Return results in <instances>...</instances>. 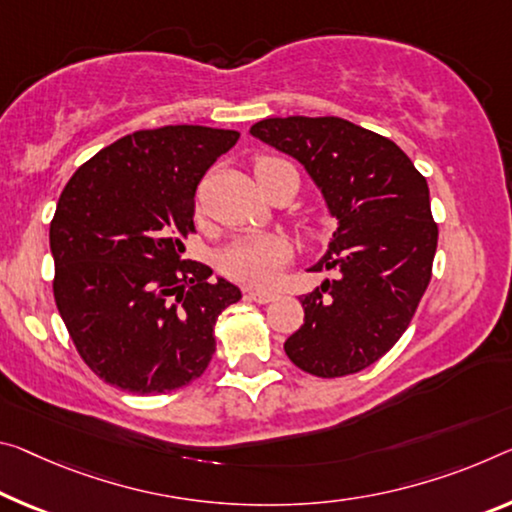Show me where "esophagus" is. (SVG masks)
<instances>
[{
	"mask_svg": "<svg viewBox=\"0 0 512 512\" xmlns=\"http://www.w3.org/2000/svg\"><path fill=\"white\" fill-rule=\"evenodd\" d=\"M248 298L255 300V303H271L275 294L273 291H248Z\"/></svg>",
	"mask_w": 512,
	"mask_h": 512,
	"instance_id": "34e87169",
	"label": "esophagus"
}]
</instances>
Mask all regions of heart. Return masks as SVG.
Instances as JSON below:
<instances>
[{
	"instance_id": "obj_1",
	"label": "heart",
	"mask_w": 512,
	"mask_h": 512,
	"mask_svg": "<svg viewBox=\"0 0 512 512\" xmlns=\"http://www.w3.org/2000/svg\"><path fill=\"white\" fill-rule=\"evenodd\" d=\"M271 164H280V159L266 157L255 164V173ZM291 257V248L280 237H246L227 246L218 264L227 278L248 287H271L280 278V271Z\"/></svg>"
}]
</instances>
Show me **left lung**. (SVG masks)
Returning <instances> with one entry per match:
<instances>
[{
    "instance_id": "obj_1",
    "label": "left lung",
    "mask_w": 512,
    "mask_h": 512,
    "mask_svg": "<svg viewBox=\"0 0 512 512\" xmlns=\"http://www.w3.org/2000/svg\"><path fill=\"white\" fill-rule=\"evenodd\" d=\"M250 134L296 159L337 221L310 271H335L300 298L305 321L285 342L312 376L358 373L410 326L431 282L437 225L431 193L394 141L344 118H264Z\"/></svg>"
}]
</instances>
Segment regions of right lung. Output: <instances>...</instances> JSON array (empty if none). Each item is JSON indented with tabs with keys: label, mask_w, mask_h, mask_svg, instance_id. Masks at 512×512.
I'll return each mask as SVG.
<instances>
[{
	"label": "right lung",
	"mask_w": 512,
	"mask_h": 512,
	"mask_svg": "<svg viewBox=\"0 0 512 512\" xmlns=\"http://www.w3.org/2000/svg\"><path fill=\"white\" fill-rule=\"evenodd\" d=\"M234 129L166 125L123 136L77 168L50 225L54 300L84 362L132 394L205 373L214 326L241 289L182 259L196 189Z\"/></svg>",
	"instance_id": "right-lung-1"
}]
</instances>
